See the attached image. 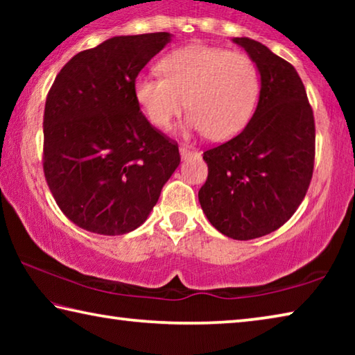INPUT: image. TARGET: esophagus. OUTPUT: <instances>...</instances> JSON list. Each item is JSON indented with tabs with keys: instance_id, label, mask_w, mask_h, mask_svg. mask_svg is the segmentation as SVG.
I'll return each instance as SVG.
<instances>
[{
	"instance_id": "esophagus-1",
	"label": "esophagus",
	"mask_w": 355,
	"mask_h": 355,
	"mask_svg": "<svg viewBox=\"0 0 355 355\" xmlns=\"http://www.w3.org/2000/svg\"><path fill=\"white\" fill-rule=\"evenodd\" d=\"M180 155L186 158V156L194 155V150H192L189 146H184V144H180Z\"/></svg>"
}]
</instances>
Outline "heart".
Returning a JSON list of instances; mask_svg holds the SVG:
<instances>
[{
	"label": "heart",
	"instance_id": "b5f03b06",
	"mask_svg": "<svg viewBox=\"0 0 355 355\" xmlns=\"http://www.w3.org/2000/svg\"><path fill=\"white\" fill-rule=\"evenodd\" d=\"M163 76H139L135 95L147 119L158 128H169L184 111L186 127L216 141L241 131L255 111L260 75L250 56L207 45H189L172 51L159 64Z\"/></svg>",
	"mask_w": 355,
	"mask_h": 355
}]
</instances>
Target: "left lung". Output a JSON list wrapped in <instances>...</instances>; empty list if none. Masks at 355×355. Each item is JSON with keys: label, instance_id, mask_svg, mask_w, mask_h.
Segmentation results:
<instances>
[{"label": "left lung", "instance_id": "8db88e82", "mask_svg": "<svg viewBox=\"0 0 355 355\" xmlns=\"http://www.w3.org/2000/svg\"><path fill=\"white\" fill-rule=\"evenodd\" d=\"M261 78L260 100L238 136L203 152L199 202L211 225L248 241L277 230L307 194L315 166V117L296 69L268 46L235 37Z\"/></svg>", "mask_w": 355, "mask_h": 355}]
</instances>
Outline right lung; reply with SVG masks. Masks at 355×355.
<instances>
[{"mask_svg":"<svg viewBox=\"0 0 355 355\" xmlns=\"http://www.w3.org/2000/svg\"><path fill=\"white\" fill-rule=\"evenodd\" d=\"M169 33L119 35L59 71L44 112V173L61 211L84 230L125 235L142 225L180 164L178 144L144 116L139 71Z\"/></svg>","mask_w":355,"mask_h":355,"instance_id":"right-lung-1","label":"right lung"}]
</instances>
